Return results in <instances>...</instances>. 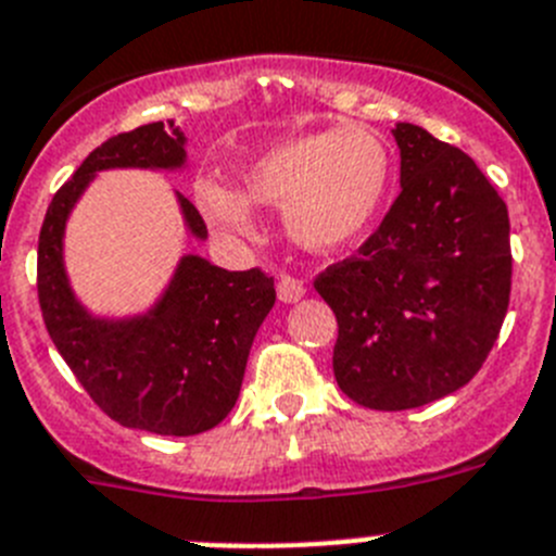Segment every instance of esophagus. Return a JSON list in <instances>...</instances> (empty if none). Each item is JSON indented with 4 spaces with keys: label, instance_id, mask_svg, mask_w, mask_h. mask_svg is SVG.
I'll use <instances>...</instances> for the list:
<instances>
[{
    "label": "esophagus",
    "instance_id": "esophagus-1",
    "mask_svg": "<svg viewBox=\"0 0 556 556\" xmlns=\"http://www.w3.org/2000/svg\"><path fill=\"white\" fill-rule=\"evenodd\" d=\"M277 293H279V299H282L285 304H293V302H299V299H302L304 293H307V288H304L302 279L282 277L277 282Z\"/></svg>",
    "mask_w": 556,
    "mask_h": 556
}]
</instances>
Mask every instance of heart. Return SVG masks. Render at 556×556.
I'll use <instances>...</instances> for the list:
<instances>
[{
    "label": "heart",
    "instance_id": "obj_1",
    "mask_svg": "<svg viewBox=\"0 0 556 556\" xmlns=\"http://www.w3.org/2000/svg\"><path fill=\"white\" fill-rule=\"evenodd\" d=\"M390 152L371 129L349 127L274 143L241 174L243 193L199 182L197 202L213 227L252 235L249 202L285 213L290 238L315 252L346 247L371 227L390 188Z\"/></svg>",
    "mask_w": 556,
    "mask_h": 556
}]
</instances>
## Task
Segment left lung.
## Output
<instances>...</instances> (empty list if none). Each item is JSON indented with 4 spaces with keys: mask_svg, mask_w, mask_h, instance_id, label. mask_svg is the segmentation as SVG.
<instances>
[{
    "mask_svg": "<svg viewBox=\"0 0 556 556\" xmlns=\"http://www.w3.org/2000/svg\"><path fill=\"white\" fill-rule=\"evenodd\" d=\"M402 193L354 257L315 277L338 318L332 368L368 409H409L471 382L513 285L507 204L463 149L396 124Z\"/></svg>",
    "mask_w": 556,
    "mask_h": 556,
    "instance_id": "left-lung-1",
    "label": "left lung"
}]
</instances>
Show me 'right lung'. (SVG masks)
Wrapping results in <instances>:
<instances>
[{
	"instance_id": "1",
	"label": "right lung",
	"mask_w": 556,
	"mask_h": 556,
	"mask_svg": "<svg viewBox=\"0 0 556 556\" xmlns=\"http://www.w3.org/2000/svg\"><path fill=\"white\" fill-rule=\"evenodd\" d=\"M182 163L185 135L174 122L113 135L54 193L38 235V304L60 357L113 421L177 438L207 432L235 407L254 334L277 302L274 277L260 268L227 271L188 254L152 313L102 321L68 288L63 227L97 172ZM179 204L191 232L207 238L199 210L185 197Z\"/></svg>"
}]
</instances>
